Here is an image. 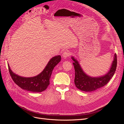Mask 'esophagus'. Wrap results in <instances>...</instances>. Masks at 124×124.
Returning a JSON list of instances; mask_svg holds the SVG:
<instances>
[{
	"label": "esophagus",
	"mask_w": 124,
	"mask_h": 124,
	"mask_svg": "<svg viewBox=\"0 0 124 124\" xmlns=\"http://www.w3.org/2000/svg\"><path fill=\"white\" fill-rule=\"evenodd\" d=\"M70 52L68 51H65L62 54V56L64 58H66L70 56Z\"/></svg>",
	"instance_id": "1"
}]
</instances>
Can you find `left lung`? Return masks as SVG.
Here are the masks:
<instances>
[{
  "instance_id": "left-lung-1",
  "label": "left lung",
  "mask_w": 124,
  "mask_h": 124,
  "mask_svg": "<svg viewBox=\"0 0 124 124\" xmlns=\"http://www.w3.org/2000/svg\"><path fill=\"white\" fill-rule=\"evenodd\" d=\"M71 58L74 61L73 64L75 69V85L78 89L86 92H93L106 85L114 76L117 65V58L115 54L114 61L108 72L105 75L93 77L84 72L78 62L73 57Z\"/></svg>"
}]
</instances>
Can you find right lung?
Segmentation results:
<instances>
[{
    "instance_id": "1",
    "label": "right lung",
    "mask_w": 124,
    "mask_h": 124,
    "mask_svg": "<svg viewBox=\"0 0 124 124\" xmlns=\"http://www.w3.org/2000/svg\"><path fill=\"white\" fill-rule=\"evenodd\" d=\"M60 55L51 58L42 72L31 77H23L14 73L8 64L10 75L15 83L23 89L33 93H41L47 89L50 84V79L52 71L56 65L60 62Z\"/></svg>"
}]
</instances>
